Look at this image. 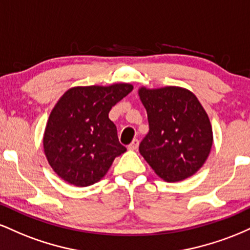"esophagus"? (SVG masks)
I'll list each match as a JSON object with an SVG mask.
<instances>
[{
	"instance_id": "1",
	"label": "esophagus",
	"mask_w": 250,
	"mask_h": 250,
	"mask_svg": "<svg viewBox=\"0 0 250 250\" xmlns=\"http://www.w3.org/2000/svg\"><path fill=\"white\" fill-rule=\"evenodd\" d=\"M139 140H137V139H134L133 140V142H131L130 143V145H129L128 146V149H129V150H136V149H137V147H139Z\"/></svg>"
}]
</instances>
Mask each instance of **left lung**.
<instances>
[{"mask_svg":"<svg viewBox=\"0 0 250 250\" xmlns=\"http://www.w3.org/2000/svg\"><path fill=\"white\" fill-rule=\"evenodd\" d=\"M139 95L149 122L140 154L167 182L190 177L206 162L213 145L210 121L197 97L180 87H142Z\"/></svg>","mask_w":250,"mask_h":250,"instance_id":"8db88e82","label":"left lung"}]
</instances>
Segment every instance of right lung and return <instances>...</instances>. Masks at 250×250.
<instances>
[{"mask_svg":"<svg viewBox=\"0 0 250 250\" xmlns=\"http://www.w3.org/2000/svg\"><path fill=\"white\" fill-rule=\"evenodd\" d=\"M131 90L129 83L74 87L57 101L48 119L43 148L62 180L76 187L94 185L127 150L108 114Z\"/></svg>","mask_w":250,"mask_h":250,"instance_id":"obj_1","label":"right lung"}]
</instances>
